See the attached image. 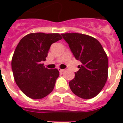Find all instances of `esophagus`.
<instances>
[{"label":"esophagus","mask_w":123,"mask_h":123,"mask_svg":"<svg viewBox=\"0 0 123 123\" xmlns=\"http://www.w3.org/2000/svg\"><path fill=\"white\" fill-rule=\"evenodd\" d=\"M58 70H59V71H60V72H63V71H64L65 69H62V68H58Z\"/></svg>","instance_id":"1"}]
</instances>
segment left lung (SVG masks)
Listing matches in <instances>:
<instances>
[{
  "mask_svg": "<svg viewBox=\"0 0 123 123\" xmlns=\"http://www.w3.org/2000/svg\"><path fill=\"white\" fill-rule=\"evenodd\" d=\"M75 58L81 62L74 78L69 81L72 92L83 99L94 98L101 91L108 78V60L99 42L80 33H63Z\"/></svg>",
  "mask_w": 123,
  "mask_h": 123,
  "instance_id": "obj_1",
  "label": "left lung"
}]
</instances>
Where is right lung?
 Returning <instances> with one entry per match:
<instances>
[{
    "label": "right lung",
    "instance_id": "obj_1",
    "mask_svg": "<svg viewBox=\"0 0 123 123\" xmlns=\"http://www.w3.org/2000/svg\"><path fill=\"white\" fill-rule=\"evenodd\" d=\"M61 39L58 33H30L17 45L11 68L15 82L27 97L42 99L54 89L58 70L48 69L42 62L46 60L51 44Z\"/></svg>",
    "mask_w": 123,
    "mask_h": 123
}]
</instances>
